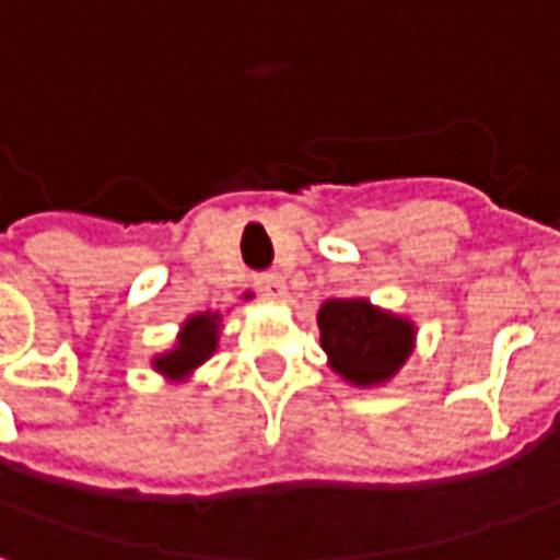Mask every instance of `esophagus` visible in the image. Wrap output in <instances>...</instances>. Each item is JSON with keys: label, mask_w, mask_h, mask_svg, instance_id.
I'll return each mask as SVG.
<instances>
[{"label": "esophagus", "mask_w": 560, "mask_h": 560, "mask_svg": "<svg viewBox=\"0 0 560 560\" xmlns=\"http://www.w3.org/2000/svg\"><path fill=\"white\" fill-rule=\"evenodd\" d=\"M257 288L266 300H284L288 288H284V279L279 272H266V276H257Z\"/></svg>", "instance_id": "1"}]
</instances>
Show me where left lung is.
<instances>
[{
    "label": "left lung",
    "mask_w": 560,
    "mask_h": 560,
    "mask_svg": "<svg viewBox=\"0 0 560 560\" xmlns=\"http://www.w3.org/2000/svg\"><path fill=\"white\" fill-rule=\"evenodd\" d=\"M318 335L328 365L357 387L387 384L415 350L412 322L377 310L365 298L325 300L318 306Z\"/></svg>",
    "instance_id": "left-lung-1"
}]
</instances>
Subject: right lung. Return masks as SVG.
Here are the masks:
<instances>
[{
  "instance_id": "right-lung-1",
  "label": "right lung",
  "mask_w": 560,
  "mask_h": 560,
  "mask_svg": "<svg viewBox=\"0 0 560 560\" xmlns=\"http://www.w3.org/2000/svg\"><path fill=\"white\" fill-rule=\"evenodd\" d=\"M220 322V313H198V316L185 318L183 328H179V338H176V347L151 359L154 372H161L170 381H185L201 362H207L217 353Z\"/></svg>"
}]
</instances>
